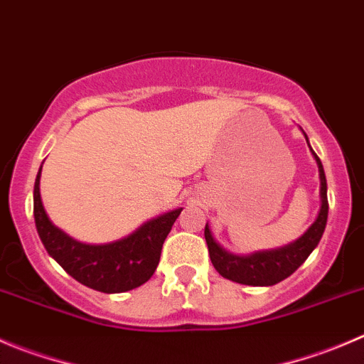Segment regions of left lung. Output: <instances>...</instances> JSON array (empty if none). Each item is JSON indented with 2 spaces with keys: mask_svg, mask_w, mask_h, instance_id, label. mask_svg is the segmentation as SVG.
<instances>
[{
  "mask_svg": "<svg viewBox=\"0 0 364 364\" xmlns=\"http://www.w3.org/2000/svg\"><path fill=\"white\" fill-rule=\"evenodd\" d=\"M304 133V132H302ZM306 142L309 146L308 135L304 133ZM311 149V146H309ZM313 158L318 165L320 176V210L315 222L306 229L302 236L294 240L291 243L277 249L256 250L252 254H232L225 250L217 240L213 238L210 225L206 222L204 228V238H206L208 250H210L211 263L215 270L222 277L229 281H235L240 284H249V287H272V284L281 283L283 279L290 277L306 259L309 254L316 249L327 224V213H329V203H327V181L323 165L315 151L311 149Z\"/></svg>",
  "mask_w": 364,
  "mask_h": 364,
  "instance_id": "1",
  "label": "left lung"
}]
</instances>
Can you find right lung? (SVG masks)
Instances as JSON below:
<instances>
[{
	"label": "right lung",
	"mask_w": 364,
	"mask_h": 364,
	"mask_svg": "<svg viewBox=\"0 0 364 364\" xmlns=\"http://www.w3.org/2000/svg\"><path fill=\"white\" fill-rule=\"evenodd\" d=\"M41 171L33 186V217L49 256L77 283L103 294H122L142 287L160 263L161 247L183 208L144 222L132 235L110 243H83L56 228L41 199Z\"/></svg>",
	"instance_id": "add662e5"
}]
</instances>
